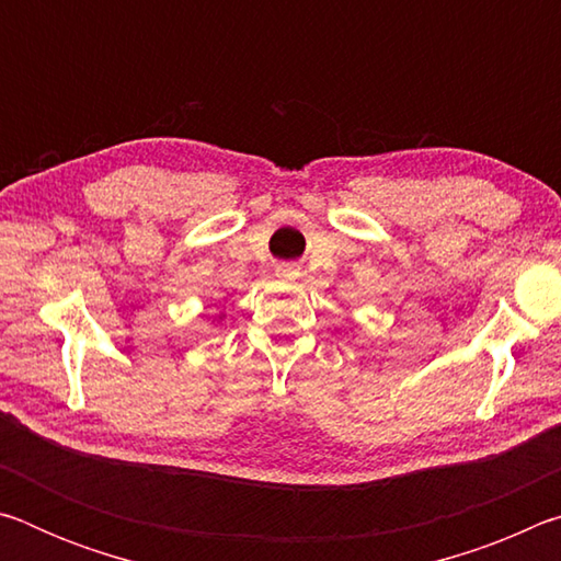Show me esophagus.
Masks as SVG:
<instances>
[{
  "label": "esophagus",
  "mask_w": 561,
  "mask_h": 561,
  "mask_svg": "<svg viewBox=\"0 0 561 561\" xmlns=\"http://www.w3.org/2000/svg\"><path fill=\"white\" fill-rule=\"evenodd\" d=\"M277 277H282V279H297L299 277V270L294 267V264H279Z\"/></svg>",
  "instance_id": "34e87169"
}]
</instances>
